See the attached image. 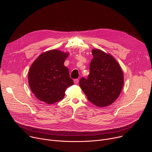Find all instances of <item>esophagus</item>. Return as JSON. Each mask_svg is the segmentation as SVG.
<instances>
[{
	"label": "esophagus",
	"instance_id": "obj_1",
	"mask_svg": "<svg viewBox=\"0 0 152 152\" xmlns=\"http://www.w3.org/2000/svg\"><path fill=\"white\" fill-rule=\"evenodd\" d=\"M79 82V80L78 79H75V80H74V83L75 84H77Z\"/></svg>",
	"mask_w": 152,
	"mask_h": 152
}]
</instances>
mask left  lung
<instances>
[{
    "mask_svg": "<svg viewBox=\"0 0 152 152\" xmlns=\"http://www.w3.org/2000/svg\"><path fill=\"white\" fill-rule=\"evenodd\" d=\"M88 79L82 77L79 84L88 100L97 107L111 105L120 96L124 86V74L115 58L99 49L92 50Z\"/></svg>",
    "mask_w": 152,
    "mask_h": 152,
    "instance_id": "left-lung-1",
    "label": "left lung"
}]
</instances>
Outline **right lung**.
Here are the masks:
<instances>
[{
  "mask_svg": "<svg viewBox=\"0 0 152 152\" xmlns=\"http://www.w3.org/2000/svg\"><path fill=\"white\" fill-rule=\"evenodd\" d=\"M69 52L51 50L42 53L28 71L29 86L39 101L53 104L63 99L67 88L73 85L64 63Z\"/></svg>",
  "mask_w": 152,
  "mask_h": 152,
  "instance_id": "right-lung-1",
  "label": "right lung"
}]
</instances>
